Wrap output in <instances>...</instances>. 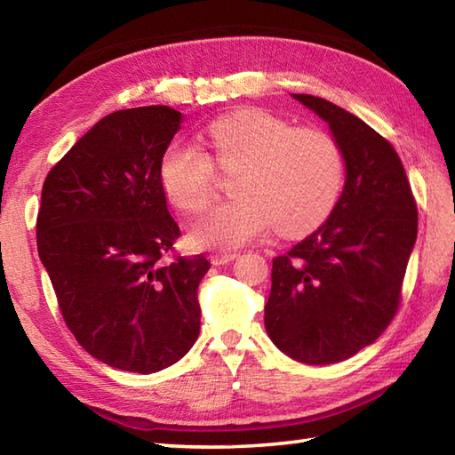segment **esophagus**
<instances>
[{"label":"esophagus","mask_w":455,"mask_h":455,"mask_svg":"<svg viewBox=\"0 0 455 455\" xmlns=\"http://www.w3.org/2000/svg\"><path fill=\"white\" fill-rule=\"evenodd\" d=\"M235 258H238L236 252H219V254H212L211 256V264L212 266H222V264L233 262Z\"/></svg>","instance_id":"1"}]
</instances>
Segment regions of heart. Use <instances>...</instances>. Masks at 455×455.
<instances>
[{
  "label": "heart",
  "mask_w": 455,
  "mask_h": 455,
  "mask_svg": "<svg viewBox=\"0 0 455 455\" xmlns=\"http://www.w3.org/2000/svg\"><path fill=\"white\" fill-rule=\"evenodd\" d=\"M207 139L217 166L238 172L230 188L236 199L193 222V246L235 250L269 225L282 236L305 235L342 196L344 150L323 129H295L269 111L244 109L212 121ZM160 181L173 205L199 212L215 197V164L196 144H173L162 158Z\"/></svg>",
  "instance_id": "b5f03b06"
}]
</instances>
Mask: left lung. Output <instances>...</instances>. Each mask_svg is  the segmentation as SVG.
Here are the masks:
<instances>
[{
	"instance_id": "obj_1",
	"label": "left lung",
	"mask_w": 455,
	"mask_h": 455,
	"mask_svg": "<svg viewBox=\"0 0 455 455\" xmlns=\"http://www.w3.org/2000/svg\"><path fill=\"white\" fill-rule=\"evenodd\" d=\"M291 98L340 142L346 181L323 225L274 259L264 323L283 354L328 365L373 344L393 321L419 211L399 154L379 132L323 98Z\"/></svg>"
}]
</instances>
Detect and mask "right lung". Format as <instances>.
Wrapping results in <instances>:
<instances>
[{"label":"right lung","instance_id":"add662e5","mask_svg":"<svg viewBox=\"0 0 455 455\" xmlns=\"http://www.w3.org/2000/svg\"><path fill=\"white\" fill-rule=\"evenodd\" d=\"M183 115L168 105L115 111L48 172L36 217L38 258L85 352L123 371L180 362L201 324L205 256L162 254L180 236L160 164Z\"/></svg>","mask_w":455,"mask_h":455}]
</instances>
